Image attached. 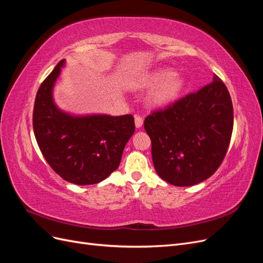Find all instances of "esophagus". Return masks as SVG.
Returning a JSON list of instances; mask_svg holds the SVG:
<instances>
[{"label":"esophagus","mask_w":263,"mask_h":263,"mask_svg":"<svg viewBox=\"0 0 263 263\" xmlns=\"http://www.w3.org/2000/svg\"><path fill=\"white\" fill-rule=\"evenodd\" d=\"M144 124V119L139 115H135V125H136V128H140V127Z\"/></svg>","instance_id":"1"}]
</instances>
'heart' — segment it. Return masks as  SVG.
Instances as JSON below:
<instances>
[{"mask_svg":"<svg viewBox=\"0 0 263 263\" xmlns=\"http://www.w3.org/2000/svg\"><path fill=\"white\" fill-rule=\"evenodd\" d=\"M148 85L157 86L151 93V102L158 106H165L180 97L184 89V80L169 69H161L150 74Z\"/></svg>","mask_w":263,"mask_h":263,"instance_id":"b5f03b06","label":"heart"}]
</instances>
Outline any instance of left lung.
<instances>
[{
  "mask_svg": "<svg viewBox=\"0 0 263 263\" xmlns=\"http://www.w3.org/2000/svg\"><path fill=\"white\" fill-rule=\"evenodd\" d=\"M158 176L170 184L191 186L209 179L226 156L234 109L226 85L213 82L145 119Z\"/></svg>",
  "mask_w": 263,
  "mask_h": 263,
  "instance_id": "8db88e82",
  "label": "left lung"
}]
</instances>
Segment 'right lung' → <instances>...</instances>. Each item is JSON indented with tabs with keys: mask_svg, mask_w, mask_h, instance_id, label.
<instances>
[{
	"mask_svg": "<svg viewBox=\"0 0 263 263\" xmlns=\"http://www.w3.org/2000/svg\"><path fill=\"white\" fill-rule=\"evenodd\" d=\"M65 60L39 86L33 127L39 149L52 170L78 185L95 184L115 171L135 132L133 115L72 116L54 105L52 87Z\"/></svg>",
	"mask_w": 263,
	"mask_h": 263,
	"instance_id": "right-lung-1",
	"label": "right lung"
}]
</instances>
